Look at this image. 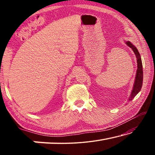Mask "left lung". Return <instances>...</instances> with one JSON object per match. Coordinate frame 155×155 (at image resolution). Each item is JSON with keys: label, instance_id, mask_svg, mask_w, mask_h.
<instances>
[{"label": "left lung", "instance_id": "1", "mask_svg": "<svg viewBox=\"0 0 155 155\" xmlns=\"http://www.w3.org/2000/svg\"><path fill=\"white\" fill-rule=\"evenodd\" d=\"M126 44H127L130 48L133 50V51L134 52V53L137 58V72H136V77L135 79L134 85H133V90L131 91L130 96L129 97L128 101H132L134 98V97L137 95V94L140 92L141 90V87H142V83H143V68H142V62H141V57L140 52H138L137 49L136 48V47L131 44L129 41H126Z\"/></svg>", "mask_w": 155, "mask_h": 155}]
</instances>
